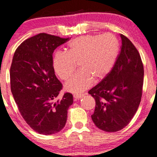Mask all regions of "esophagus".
Returning a JSON list of instances; mask_svg holds the SVG:
<instances>
[{
    "label": "esophagus",
    "mask_w": 157,
    "mask_h": 157,
    "mask_svg": "<svg viewBox=\"0 0 157 157\" xmlns=\"http://www.w3.org/2000/svg\"><path fill=\"white\" fill-rule=\"evenodd\" d=\"M83 96H84L83 94H74V98L76 100H78V99H80V98L83 97Z\"/></svg>",
    "instance_id": "1"
}]
</instances>
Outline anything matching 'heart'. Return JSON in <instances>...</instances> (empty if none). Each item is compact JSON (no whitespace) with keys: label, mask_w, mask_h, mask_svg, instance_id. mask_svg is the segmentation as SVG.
I'll return each instance as SVG.
<instances>
[{"label":"heart","mask_w":157,"mask_h":157,"mask_svg":"<svg viewBox=\"0 0 157 157\" xmlns=\"http://www.w3.org/2000/svg\"><path fill=\"white\" fill-rule=\"evenodd\" d=\"M119 52V41L112 34H88L73 40L68 44L66 53H56L53 66L59 78L66 81L78 64L80 71L67 81L65 88L71 93L81 94L91 86L93 80L99 81L107 76Z\"/></svg>","instance_id":"b5f03b06"}]
</instances>
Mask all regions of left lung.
<instances>
[{
    "mask_svg": "<svg viewBox=\"0 0 157 157\" xmlns=\"http://www.w3.org/2000/svg\"><path fill=\"white\" fill-rule=\"evenodd\" d=\"M114 66L99 83L89 91L96 101L94 123L106 132L120 131L130 123L142 96L144 66L140 54L125 36Z\"/></svg>",
    "mask_w": 157,
    "mask_h": 157,
    "instance_id": "left-lung-1",
    "label": "left lung"
}]
</instances>
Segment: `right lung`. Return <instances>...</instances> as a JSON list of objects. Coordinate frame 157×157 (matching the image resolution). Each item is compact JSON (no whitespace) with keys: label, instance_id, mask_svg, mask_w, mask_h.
<instances>
[{"label":"right lung","instance_id":"add662e5","mask_svg":"<svg viewBox=\"0 0 157 157\" xmlns=\"http://www.w3.org/2000/svg\"><path fill=\"white\" fill-rule=\"evenodd\" d=\"M70 38L41 33L24 40L15 51L10 68V89L18 110L40 134L59 132L67 120L73 95L56 100L63 85L53 66V53Z\"/></svg>","mask_w":157,"mask_h":157}]
</instances>
